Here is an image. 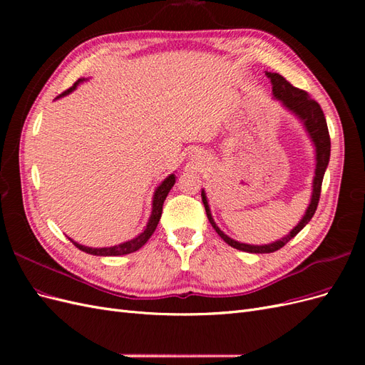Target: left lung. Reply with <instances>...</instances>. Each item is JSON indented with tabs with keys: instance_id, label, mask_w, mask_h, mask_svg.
Listing matches in <instances>:
<instances>
[{
	"instance_id": "8db88e82",
	"label": "left lung",
	"mask_w": 365,
	"mask_h": 365,
	"mask_svg": "<svg viewBox=\"0 0 365 365\" xmlns=\"http://www.w3.org/2000/svg\"><path fill=\"white\" fill-rule=\"evenodd\" d=\"M267 76L271 79L272 83V93L274 97H277L279 101L283 102V105L291 109L294 114H297L303 120V123L311 135L312 141L315 143L317 148V169H315V178H314V192H312V200L311 204H309L306 215L303 216V219L300 220L291 233L283 237L282 240L274 242V244L269 245H247V244H240V242H236L231 237H228L227 235H224L220 231L215 220L212 217V213H210V208L205 200V193L202 190L201 196H202V202L205 207L207 212V217L210 220V224L216 230V233L222 237L230 247H233L236 250L240 251H247V252H274L280 248H283L288 242L295 237L300 231L303 230V227L312 219V216L315 215V210L318 207V201H319V195H322V184H323V176L326 172V168L329 164V158H330V135H329V129H327V123H326V117L322 106L318 105L317 101L311 98L306 91L300 90V88H295L292 83H289L284 77L279 73H267Z\"/></svg>"
}]
</instances>
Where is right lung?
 I'll return each instance as SVG.
<instances>
[{
	"label": "right lung",
	"mask_w": 365,
	"mask_h": 365,
	"mask_svg": "<svg viewBox=\"0 0 365 365\" xmlns=\"http://www.w3.org/2000/svg\"><path fill=\"white\" fill-rule=\"evenodd\" d=\"M82 81L83 79H79L77 82H74V85L71 88H68L67 91H63L59 97L71 93L74 88H76V85L79 83V82H82ZM173 184H175V175H170V176H168V178L163 181V184L157 189L155 195H153V208H152V215H150V219H149V222H148V227H146V230L143 231V233L138 237L132 239V240H128V242H125V244H120V245H115V247H109V248H88V247L76 244L74 240L70 239L73 242V245L76 248H79L81 251H85L88 254H94V256H123V254H129V252H134V251L140 250L149 240V237L153 235V231H155V228H157V225L160 222L161 213H163V204L165 201V196L169 195Z\"/></svg>",
	"instance_id": "add662e5"
}]
</instances>
